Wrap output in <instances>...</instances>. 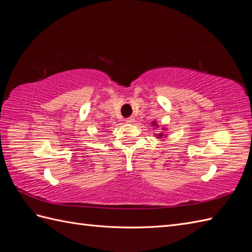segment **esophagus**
<instances>
[{"instance_id": "obj_1", "label": "esophagus", "mask_w": 252, "mask_h": 252, "mask_svg": "<svg viewBox=\"0 0 252 252\" xmlns=\"http://www.w3.org/2000/svg\"><path fill=\"white\" fill-rule=\"evenodd\" d=\"M125 122L126 123H133L135 122V119H133V117H128V119L125 120Z\"/></svg>"}]
</instances>
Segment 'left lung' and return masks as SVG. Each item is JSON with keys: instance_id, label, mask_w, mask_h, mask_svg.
<instances>
[{"instance_id": "1", "label": "left lung", "mask_w": 252, "mask_h": 252, "mask_svg": "<svg viewBox=\"0 0 252 252\" xmlns=\"http://www.w3.org/2000/svg\"><path fill=\"white\" fill-rule=\"evenodd\" d=\"M152 126H153L154 128H158V127H159V125L158 124V122H156V121H153V122H152ZM161 130H167V127H166V126H163V127H161ZM154 136H155L156 138H158V139H161V140H163L164 138L167 137V135H166V133H164V132L155 133Z\"/></svg>"}]
</instances>
